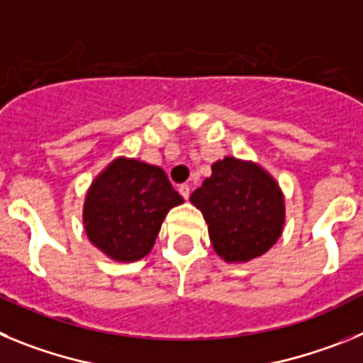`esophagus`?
Masks as SVG:
<instances>
[{
	"mask_svg": "<svg viewBox=\"0 0 363 363\" xmlns=\"http://www.w3.org/2000/svg\"><path fill=\"white\" fill-rule=\"evenodd\" d=\"M178 191H179V194L185 198V200H189V196H191V185H187V184L179 185Z\"/></svg>",
	"mask_w": 363,
	"mask_h": 363,
	"instance_id": "34e87169",
	"label": "esophagus"
}]
</instances>
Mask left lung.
I'll return each instance as SVG.
<instances>
[{"label": "left lung", "instance_id": "8db88e82", "mask_svg": "<svg viewBox=\"0 0 363 363\" xmlns=\"http://www.w3.org/2000/svg\"><path fill=\"white\" fill-rule=\"evenodd\" d=\"M191 194L201 211L214 251L229 264L265 255L281 236L285 200L280 185L255 162L225 156Z\"/></svg>", "mask_w": 363, "mask_h": 363}]
</instances>
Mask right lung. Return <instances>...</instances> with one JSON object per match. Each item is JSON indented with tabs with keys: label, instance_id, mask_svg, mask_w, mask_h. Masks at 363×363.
I'll list each match as a JSON object with an SVG mask.
<instances>
[{
	"label": "right lung",
	"instance_id": "right-lung-1",
	"mask_svg": "<svg viewBox=\"0 0 363 363\" xmlns=\"http://www.w3.org/2000/svg\"><path fill=\"white\" fill-rule=\"evenodd\" d=\"M184 203L162 167L112 160L92 179L83 203L86 238L114 262H138L152 249L167 213Z\"/></svg>",
	"mask_w": 363,
	"mask_h": 363
}]
</instances>
